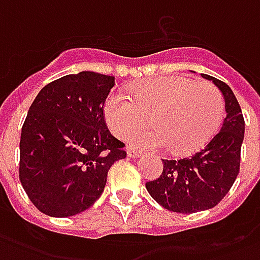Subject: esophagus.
<instances>
[{
	"label": "esophagus",
	"instance_id": "esophagus-1",
	"mask_svg": "<svg viewBox=\"0 0 260 260\" xmlns=\"http://www.w3.org/2000/svg\"><path fill=\"white\" fill-rule=\"evenodd\" d=\"M127 156L128 158H133V159H136L140 156V153L137 152V151H133V149H128L127 151Z\"/></svg>",
	"mask_w": 260,
	"mask_h": 260
}]
</instances>
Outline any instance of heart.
<instances>
[{"mask_svg":"<svg viewBox=\"0 0 260 260\" xmlns=\"http://www.w3.org/2000/svg\"><path fill=\"white\" fill-rule=\"evenodd\" d=\"M133 92L130 98L112 91L104 104V115L109 130L119 138L127 137L151 117L155 128L128 138L134 149L169 147L176 153H191L202 148L220 127L224 101L210 83L164 76L140 83Z\"/></svg>","mask_w":260,"mask_h":260,"instance_id":"heart-1","label":"heart"}]
</instances>
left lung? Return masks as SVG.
I'll return each instance as SVG.
<instances>
[{
  "instance_id": "obj_1",
  "label": "left lung",
  "mask_w": 260,
  "mask_h": 260,
  "mask_svg": "<svg viewBox=\"0 0 260 260\" xmlns=\"http://www.w3.org/2000/svg\"><path fill=\"white\" fill-rule=\"evenodd\" d=\"M213 81L224 98L226 117L220 132L204 148L183 159H162L164 172L145 183L147 191L165 209L195 213L220 202L234 184L241 160L245 122L234 92L226 83L204 75Z\"/></svg>"
}]
</instances>
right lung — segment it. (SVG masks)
Returning a JSON list of instances; mask_svg holds the SVG:
<instances>
[{
	"label": "right lung",
	"mask_w": 260,
	"mask_h": 260,
	"mask_svg": "<svg viewBox=\"0 0 260 260\" xmlns=\"http://www.w3.org/2000/svg\"><path fill=\"white\" fill-rule=\"evenodd\" d=\"M113 76L80 72L51 81L29 108L20 134L19 179L34 206L52 217L88 209L108 170L126 158L104 120Z\"/></svg>",
	"instance_id": "obj_1"
}]
</instances>
